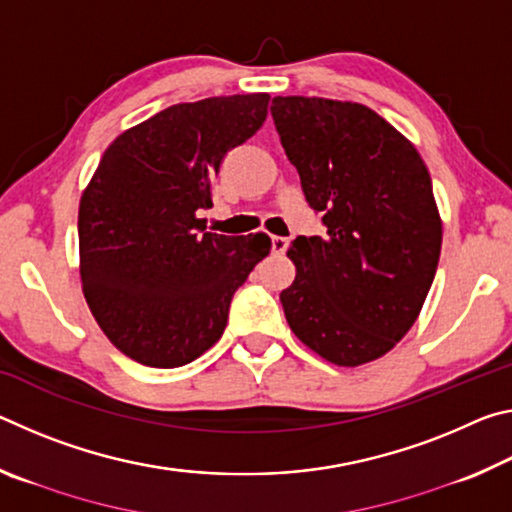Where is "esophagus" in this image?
Wrapping results in <instances>:
<instances>
[{
    "mask_svg": "<svg viewBox=\"0 0 512 512\" xmlns=\"http://www.w3.org/2000/svg\"><path fill=\"white\" fill-rule=\"evenodd\" d=\"M271 248L275 255H284L289 248V239L287 237H271Z\"/></svg>",
    "mask_w": 512,
    "mask_h": 512,
    "instance_id": "obj_1",
    "label": "esophagus"
}]
</instances>
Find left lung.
<instances>
[{"instance_id": "obj_1", "label": "left lung", "mask_w": 512, "mask_h": 512, "mask_svg": "<svg viewBox=\"0 0 512 512\" xmlns=\"http://www.w3.org/2000/svg\"><path fill=\"white\" fill-rule=\"evenodd\" d=\"M271 115L327 228L287 250L296 280L280 293L284 316L318 357L363 366L404 339L436 275L443 221L427 164L361 103L275 97Z\"/></svg>"}]
</instances>
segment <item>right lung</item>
Returning a JSON list of instances; mask_svg holds the SVG:
<instances>
[{
  "mask_svg": "<svg viewBox=\"0 0 512 512\" xmlns=\"http://www.w3.org/2000/svg\"><path fill=\"white\" fill-rule=\"evenodd\" d=\"M268 94L176 103L121 133L79 205L83 296L110 343L178 368L221 339L235 291L271 253L264 232H203L223 155L262 128Z\"/></svg>",
  "mask_w": 512,
  "mask_h": 512,
  "instance_id": "add662e5",
  "label": "right lung"
}]
</instances>
